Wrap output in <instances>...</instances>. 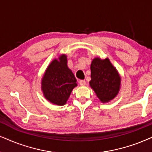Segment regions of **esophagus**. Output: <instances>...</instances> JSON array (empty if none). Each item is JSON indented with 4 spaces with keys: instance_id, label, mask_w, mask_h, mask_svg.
<instances>
[{
    "instance_id": "esophagus-1",
    "label": "esophagus",
    "mask_w": 152,
    "mask_h": 152,
    "mask_svg": "<svg viewBox=\"0 0 152 152\" xmlns=\"http://www.w3.org/2000/svg\"><path fill=\"white\" fill-rule=\"evenodd\" d=\"M79 84L80 86H85L86 84V82L85 80H79Z\"/></svg>"
}]
</instances>
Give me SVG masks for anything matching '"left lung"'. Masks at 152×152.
<instances>
[{
    "mask_svg": "<svg viewBox=\"0 0 152 152\" xmlns=\"http://www.w3.org/2000/svg\"><path fill=\"white\" fill-rule=\"evenodd\" d=\"M90 86L103 102L114 99L118 93L121 78L108 58H95L92 62Z\"/></svg>",
    "mask_w": 152,
    "mask_h": 152,
    "instance_id": "left-lung-1",
    "label": "left lung"
}]
</instances>
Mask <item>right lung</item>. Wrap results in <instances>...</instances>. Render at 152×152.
Here are the masks:
<instances>
[{"instance_id":"obj_1","label":"right lung","mask_w":152,"mask_h":152,"mask_svg":"<svg viewBox=\"0 0 152 152\" xmlns=\"http://www.w3.org/2000/svg\"><path fill=\"white\" fill-rule=\"evenodd\" d=\"M65 55L54 59L46 69L42 79L41 88L44 96L51 103L64 105L74 88L77 86L76 79L67 66Z\"/></svg>"}]
</instances>
